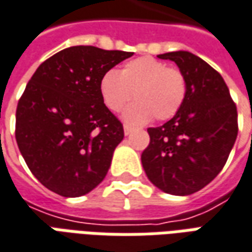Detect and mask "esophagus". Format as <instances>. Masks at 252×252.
Listing matches in <instances>:
<instances>
[{"label":"esophagus","mask_w":252,"mask_h":252,"mask_svg":"<svg viewBox=\"0 0 252 252\" xmlns=\"http://www.w3.org/2000/svg\"><path fill=\"white\" fill-rule=\"evenodd\" d=\"M131 132H132V126H129L128 124H126V126H124V133H126V135H129Z\"/></svg>","instance_id":"34e87169"}]
</instances>
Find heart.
Returning a JSON list of instances; mask_svg holds the SVG:
<instances>
[{
    "mask_svg": "<svg viewBox=\"0 0 252 252\" xmlns=\"http://www.w3.org/2000/svg\"><path fill=\"white\" fill-rule=\"evenodd\" d=\"M187 77L179 68L168 66L153 57L131 60L120 69L108 71L99 80L103 103L120 112L132 96L136 102L124 112L132 124H143L154 117L165 121L175 117L187 98Z\"/></svg>",
    "mask_w": 252,
    "mask_h": 252,
    "instance_id": "1",
    "label": "heart"
}]
</instances>
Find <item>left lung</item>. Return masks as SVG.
Here are the masks:
<instances>
[{
  "label": "left lung",
  "mask_w": 252,
  "mask_h": 252,
  "mask_svg": "<svg viewBox=\"0 0 252 252\" xmlns=\"http://www.w3.org/2000/svg\"><path fill=\"white\" fill-rule=\"evenodd\" d=\"M158 59L175 61L187 77V98L173 119L149 128L142 153L149 180L172 195H191L222 170L236 140L237 109L222 76L189 52Z\"/></svg>",
  "instance_id": "obj_1"
}]
</instances>
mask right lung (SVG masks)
Returning <instances> with one entry per match:
<instances>
[{
    "label": "right lung",
    "mask_w": 252,
    "mask_h": 252,
    "mask_svg": "<svg viewBox=\"0 0 252 252\" xmlns=\"http://www.w3.org/2000/svg\"><path fill=\"white\" fill-rule=\"evenodd\" d=\"M133 53L72 46L43 61L16 109V142L28 169L61 196H82L108 173L124 138L103 103V73Z\"/></svg>",
    "instance_id": "right-lung-1"
}]
</instances>
